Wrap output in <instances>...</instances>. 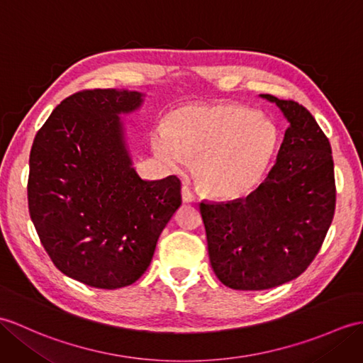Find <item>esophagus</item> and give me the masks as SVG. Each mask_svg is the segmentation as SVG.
<instances>
[{"instance_id":"obj_1","label":"esophagus","mask_w":363,"mask_h":363,"mask_svg":"<svg viewBox=\"0 0 363 363\" xmlns=\"http://www.w3.org/2000/svg\"><path fill=\"white\" fill-rule=\"evenodd\" d=\"M181 191H182V201L184 202H193V201H195V193H193L191 189L187 187V185H184Z\"/></svg>"}]
</instances>
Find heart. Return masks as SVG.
<instances>
[{"instance_id":"obj_1","label":"heart","mask_w":363,"mask_h":363,"mask_svg":"<svg viewBox=\"0 0 363 363\" xmlns=\"http://www.w3.org/2000/svg\"><path fill=\"white\" fill-rule=\"evenodd\" d=\"M155 153L168 165L191 159L198 187L216 198L240 199L261 187L281 145L277 123L237 104L184 105L155 131Z\"/></svg>"}]
</instances>
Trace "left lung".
Instances as JSON below:
<instances>
[{
	"instance_id": "8db88e82",
	"label": "left lung",
	"mask_w": 363,
	"mask_h": 363,
	"mask_svg": "<svg viewBox=\"0 0 363 363\" xmlns=\"http://www.w3.org/2000/svg\"><path fill=\"white\" fill-rule=\"evenodd\" d=\"M289 128L266 181L244 199L201 202L208 258L227 288L263 291L306 271L335 208L330 140L305 106L271 94Z\"/></svg>"
}]
</instances>
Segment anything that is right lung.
Here are the masks:
<instances>
[{
	"label": "right lung",
	"mask_w": 363,
	"mask_h": 363,
	"mask_svg": "<svg viewBox=\"0 0 363 363\" xmlns=\"http://www.w3.org/2000/svg\"><path fill=\"white\" fill-rule=\"evenodd\" d=\"M145 92L92 89L65 99L29 157L30 220L54 264L92 288L117 289L147 271L164 227L182 204L176 176L142 179L122 116Z\"/></svg>",
	"instance_id": "right-lung-1"
}]
</instances>
